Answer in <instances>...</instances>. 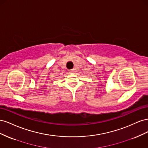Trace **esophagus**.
I'll return each mask as SVG.
<instances>
[{
    "mask_svg": "<svg viewBox=\"0 0 148 148\" xmlns=\"http://www.w3.org/2000/svg\"><path fill=\"white\" fill-rule=\"evenodd\" d=\"M75 70L74 69H71V70H69V72L70 73H73L74 72H75Z\"/></svg>",
    "mask_w": 148,
    "mask_h": 148,
    "instance_id": "obj_1",
    "label": "esophagus"
}]
</instances>
